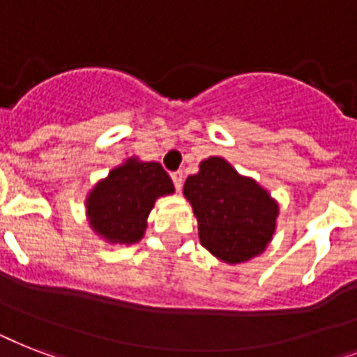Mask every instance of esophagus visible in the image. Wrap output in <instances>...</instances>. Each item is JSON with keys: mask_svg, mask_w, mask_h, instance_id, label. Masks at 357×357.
<instances>
[{"mask_svg": "<svg viewBox=\"0 0 357 357\" xmlns=\"http://www.w3.org/2000/svg\"><path fill=\"white\" fill-rule=\"evenodd\" d=\"M172 181L176 185V189L181 190V187H183V172H172Z\"/></svg>", "mask_w": 357, "mask_h": 357, "instance_id": "1", "label": "esophagus"}]
</instances>
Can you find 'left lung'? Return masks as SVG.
<instances>
[{
	"label": "left lung",
	"mask_w": 357,
	"mask_h": 357,
	"mask_svg": "<svg viewBox=\"0 0 357 357\" xmlns=\"http://www.w3.org/2000/svg\"><path fill=\"white\" fill-rule=\"evenodd\" d=\"M183 196L195 213L202 246L224 263L254 259L276 234L278 202L224 157L204 159L198 172L185 179Z\"/></svg>",
	"instance_id": "obj_1"
}]
</instances>
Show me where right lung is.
I'll list each match as a JSON object with an SVG mask.
<instances>
[{
	"label": "right lung",
	"instance_id": "right-lung-1",
	"mask_svg": "<svg viewBox=\"0 0 357 357\" xmlns=\"http://www.w3.org/2000/svg\"><path fill=\"white\" fill-rule=\"evenodd\" d=\"M174 183L159 162L123 159L98 179L85 200L86 222L113 246L137 244L148 228V215L162 196L174 195Z\"/></svg>",
	"mask_w": 357,
	"mask_h": 357
}]
</instances>
